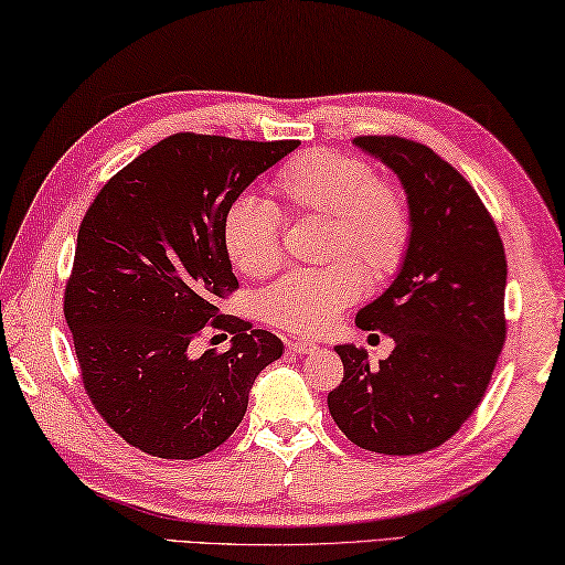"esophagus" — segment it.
I'll list each match as a JSON object with an SVG mask.
<instances>
[{"label":"esophagus","mask_w":565,"mask_h":565,"mask_svg":"<svg viewBox=\"0 0 565 565\" xmlns=\"http://www.w3.org/2000/svg\"><path fill=\"white\" fill-rule=\"evenodd\" d=\"M288 350L295 352V354H312V352H318L320 348L310 340H292V342H288Z\"/></svg>","instance_id":"obj_1"}]
</instances>
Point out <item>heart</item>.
<instances>
[{
  "label": "heart",
  "instance_id": "b5f03b06",
  "mask_svg": "<svg viewBox=\"0 0 565 565\" xmlns=\"http://www.w3.org/2000/svg\"><path fill=\"white\" fill-rule=\"evenodd\" d=\"M273 193L292 213L328 217V257L348 255L370 277H387L404 260L412 233L407 201L362 158L330 148L305 151L277 171ZM223 245L241 273L270 275L280 265L275 207L250 195L237 198L223 217ZM362 290L360 268L338 260L280 277L267 288L263 312L275 328L318 334L330 330Z\"/></svg>",
  "mask_w": 565,
  "mask_h": 565
}]
</instances>
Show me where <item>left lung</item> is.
<instances>
[{
	"label": "left lung",
	"instance_id": "8db88e82",
	"mask_svg": "<svg viewBox=\"0 0 565 565\" xmlns=\"http://www.w3.org/2000/svg\"><path fill=\"white\" fill-rule=\"evenodd\" d=\"M407 193L412 233L399 270L358 312L362 330L390 334L380 367L338 344L342 384L328 407L352 444L392 457L439 447L479 407L507 340V255L481 198L431 148L399 136H360Z\"/></svg>",
	"mask_w": 565,
	"mask_h": 565
}]
</instances>
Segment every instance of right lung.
Masks as SVG:
<instances>
[{
    "mask_svg": "<svg viewBox=\"0 0 565 565\" xmlns=\"http://www.w3.org/2000/svg\"><path fill=\"white\" fill-rule=\"evenodd\" d=\"M298 141L173 134L108 181L76 237L64 318L88 399L118 437L161 459L213 451L243 422L253 382L282 342L215 300L237 288L223 217ZM207 321L232 348L201 359Z\"/></svg>",
    "mask_w": 565,
    "mask_h": 565,
    "instance_id": "right-lung-1",
    "label": "right lung"
}]
</instances>
